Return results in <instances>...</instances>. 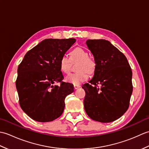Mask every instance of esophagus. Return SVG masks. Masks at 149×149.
Wrapping results in <instances>:
<instances>
[{
	"mask_svg": "<svg viewBox=\"0 0 149 149\" xmlns=\"http://www.w3.org/2000/svg\"><path fill=\"white\" fill-rule=\"evenodd\" d=\"M74 89L75 90H77V89H78V88H79L81 86H79V85H74Z\"/></svg>",
	"mask_w": 149,
	"mask_h": 149,
	"instance_id": "34e87169",
	"label": "esophagus"
}]
</instances>
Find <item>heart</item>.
I'll use <instances>...</instances> for the list:
<instances>
[{
    "mask_svg": "<svg viewBox=\"0 0 149 149\" xmlns=\"http://www.w3.org/2000/svg\"><path fill=\"white\" fill-rule=\"evenodd\" d=\"M71 61L73 62L79 61L77 67L79 72L68 75L65 80L67 83L74 85H79L86 81L89 77L87 72L88 73L93 72L95 68V62L94 60L89 58L87 51L80 47H77L72 50L70 58L66 54H64L60 58L59 68L65 74H68L70 71Z\"/></svg>",
    "mask_w": 149,
    "mask_h": 149,
    "instance_id": "b5f03b06",
    "label": "heart"
}]
</instances>
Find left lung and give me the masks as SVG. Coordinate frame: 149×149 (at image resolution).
<instances>
[{"label":"left lung","mask_w":149,"mask_h":149,"mask_svg":"<svg viewBox=\"0 0 149 149\" xmlns=\"http://www.w3.org/2000/svg\"><path fill=\"white\" fill-rule=\"evenodd\" d=\"M86 43L95 68L90 83L82 86L86 93L85 111L95 121L113 122L129 108L132 92L131 66L125 55L109 41L88 40Z\"/></svg>","instance_id":"8db88e82"}]
</instances>
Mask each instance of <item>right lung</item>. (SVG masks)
Listing matches in <instances>:
<instances>
[{
  "instance_id": "1",
  "label": "right lung",
  "mask_w": 149,
  "mask_h": 149,
  "mask_svg": "<svg viewBox=\"0 0 149 149\" xmlns=\"http://www.w3.org/2000/svg\"><path fill=\"white\" fill-rule=\"evenodd\" d=\"M75 41L44 40L29 50L19 65L16 81L19 104L34 120L51 122L62 115L65 98L74 90L73 84L62 81L59 61Z\"/></svg>"
}]
</instances>
